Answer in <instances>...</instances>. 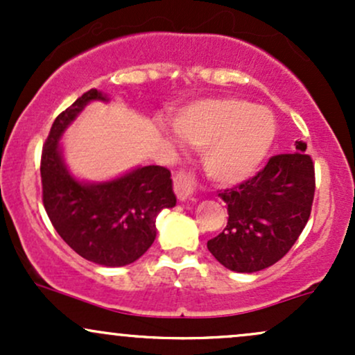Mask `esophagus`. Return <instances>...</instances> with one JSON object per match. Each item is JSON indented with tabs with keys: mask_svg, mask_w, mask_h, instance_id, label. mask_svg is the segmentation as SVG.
<instances>
[{
	"mask_svg": "<svg viewBox=\"0 0 355 355\" xmlns=\"http://www.w3.org/2000/svg\"><path fill=\"white\" fill-rule=\"evenodd\" d=\"M173 189L177 193L178 200L187 202L195 191V178L190 173L178 172L173 178Z\"/></svg>",
	"mask_w": 355,
	"mask_h": 355,
	"instance_id": "1",
	"label": "esophagus"
}]
</instances>
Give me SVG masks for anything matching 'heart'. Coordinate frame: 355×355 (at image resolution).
<instances>
[{
    "label": "heart",
    "mask_w": 355,
    "mask_h": 355,
    "mask_svg": "<svg viewBox=\"0 0 355 355\" xmlns=\"http://www.w3.org/2000/svg\"><path fill=\"white\" fill-rule=\"evenodd\" d=\"M173 128L187 144L203 148V170L220 185L250 178L277 135L274 115L240 98L198 101L175 116Z\"/></svg>",
    "instance_id": "b5f03b06"
}]
</instances>
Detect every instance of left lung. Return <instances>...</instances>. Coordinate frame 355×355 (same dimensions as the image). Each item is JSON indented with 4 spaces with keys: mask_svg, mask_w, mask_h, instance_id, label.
<instances>
[{
    "mask_svg": "<svg viewBox=\"0 0 355 355\" xmlns=\"http://www.w3.org/2000/svg\"><path fill=\"white\" fill-rule=\"evenodd\" d=\"M307 145L275 155L250 180L218 193L229 210L222 234L207 242L210 254L229 270L252 274L274 266L291 250L311 217L315 191Z\"/></svg>",
    "mask_w": 355,
    "mask_h": 355,
    "instance_id": "1",
    "label": "left lung"
}]
</instances>
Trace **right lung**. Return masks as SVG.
<instances>
[{
	"instance_id": "add662e5",
	"label": "right lung",
	"mask_w": 355,
	"mask_h": 355,
	"mask_svg": "<svg viewBox=\"0 0 355 355\" xmlns=\"http://www.w3.org/2000/svg\"><path fill=\"white\" fill-rule=\"evenodd\" d=\"M92 101L108 96L92 88L56 116L43 146V205L60 237L76 254L105 267L133 263L157 237L155 220L177 203L165 166H137L107 182H85L70 172L60 140Z\"/></svg>"
}]
</instances>
